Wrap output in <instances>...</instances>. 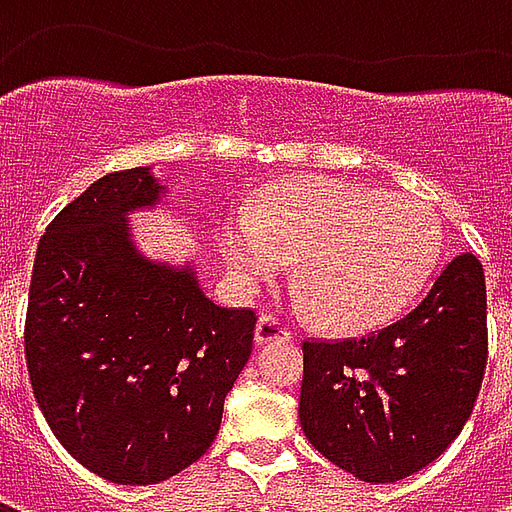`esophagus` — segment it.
Masks as SVG:
<instances>
[{
	"mask_svg": "<svg viewBox=\"0 0 512 512\" xmlns=\"http://www.w3.org/2000/svg\"><path fill=\"white\" fill-rule=\"evenodd\" d=\"M293 334L271 315H263L255 326V343L257 345H271V343H290Z\"/></svg>",
	"mask_w": 512,
	"mask_h": 512,
	"instance_id": "34e87169",
	"label": "esophagus"
}]
</instances>
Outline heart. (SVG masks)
Segmentation results:
<instances>
[{
    "mask_svg": "<svg viewBox=\"0 0 512 512\" xmlns=\"http://www.w3.org/2000/svg\"><path fill=\"white\" fill-rule=\"evenodd\" d=\"M224 263L241 285L299 260V307L326 329L362 334L417 299L441 257L439 216L425 202L340 178L268 186L252 211L219 224Z\"/></svg>",
    "mask_w": 512,
    "mask_h": 512,
    "instance_id": "b5f03b06",
    "label": "heart"
}]
</instances>
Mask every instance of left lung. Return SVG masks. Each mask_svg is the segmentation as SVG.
<instances>
[{
	"label": "left lung",
	"instance_id": "obj_1",
	"mask_svg": "<svg viewBox=\"0 0 512 512\" xmlns=\"http://www.w3.org/2000/svg\"><path fill=\"white\" fill-rule=\"evenodd\" d=\"M301 351L304 436L359 480L397 483L436 461L472 414L488 356L483 266L458 255L400 321Z\"/></svg>",
	"mask_w": 512,
	"mask_h": 512
}]
</instances>
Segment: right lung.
<instances>
[{
  "instance_id": "obj_1",
  "label": "right lung",
  "mask_w": 512,
  "mask_h": 512,
  "mask_svg": "<svg viewBox=\"0 0 512 512\" xmlns=\"http://www.w3.org/2000/svg\"><path fill=\"white\" fill-rule=\"evenodd\" d=\"M164 197L153 167L98 178L46 227L29 285L40 411L76 461L120 485L161 483L205 455L255 337V312L213 304L191 260L136 246L131 216Z\"/></svg>"
}]
</instances>
